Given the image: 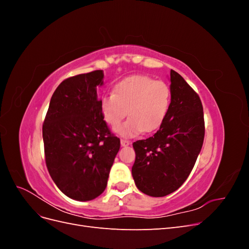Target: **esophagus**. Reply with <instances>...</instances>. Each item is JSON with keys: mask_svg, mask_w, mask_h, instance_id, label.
Instances as JSON below:
<instances>
[{"mask_svg": "<svg viewBox=\"0 0 249 249\" xmlns=\"http://www.w3.org/2000/svg\"><path fill=\"white\" fill-rule=\"evenodd\" d=\"M120 144H122V146H129L131 144V142L129 140L122 139V140H120Z\"/></svg>", "mask_w": 249, "mask_h": 249, "instance_id": "1", "label": "esophagus"}]
</instances>
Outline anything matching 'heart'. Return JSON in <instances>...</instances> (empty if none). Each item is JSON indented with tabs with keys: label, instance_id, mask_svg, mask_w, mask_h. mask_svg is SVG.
<instances>
[{
	"label": "heart",
	"instance_id": "obj_1",
	"mask_svg": "<svg viewBox=\"0 0 249 249\" xmlns=\"http://www.w3.org/2000/svg\"><path fill=\"white\" fill-rule=\"evenodd\" d=\"M170 102L171 90L166 83L137 74L118 82L113 93L102 96L100 108L111 126L118 125L127 111L130 118L114 131L123 137H135L143 131L159 129L168 114Z\"/></svg>",
	"mask_w": 249,
	"mask_h": 249
}]
</instances>
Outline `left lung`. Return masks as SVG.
Masks as SVG:
<instances>
[{"label":"left lung","mask_w":249,"mask_h":249,"mask_svg":"<svg viewBox=\"0 0 249 249\" xmlns=\"http://www.w3.org/2000/svg\"><path fill=\"white\" fill-rule=\"evenodd\" d=\"M168 114L153 137L133 143L135 185L146 195L162 197L178 190L189 177L205 138L198 94L184 78L170 71Z\"/></svg>","instance_id":"8db88e82"}]
</instances>
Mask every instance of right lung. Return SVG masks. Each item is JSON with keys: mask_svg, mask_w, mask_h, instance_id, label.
Instances as JSON below:
<instances>
[{"mask_svg": "<svg viewBox=\"0 0 249 249\" xmlns=\"http://www.w3.org/2000/svg\"><path fill=\"white\" fill-rule=\"evenodd\" d=\"M103 80V71L64 80L52 95L42 125L50 176L60 191L79 201L105 191L120 147L101 113L96 87Z\"/></svg>", "mask_w": 249, "mask_h": 249, "instance_id": "right-lung-1", "label": "right lung"}]
</instances>
